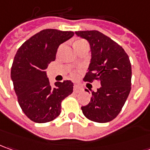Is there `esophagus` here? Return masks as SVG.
<instances>
[{"label":"esophagus","instance_id":"esophagus-1","mask_svg":"<svg viewBox=\"0 0 150 150\" xmlns=\"http://www.w3.org/2000/svg\"><path fill=\"white\" fill-rule=\"evenodd\" d=\"M80 90H81V89H80V88L79 87V86H78V85H74V91H75V92L78 93V92H80Z\"/></svg>","mask_w":150,"mask_h":150}]
</instances>
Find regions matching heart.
I'll use <instances>...</instances> for the list:
<instances>
[{"mask_svg":"<svg viewBox=\"0 0 150 150\" xmlns=\"http://www.w3.org/2000/svg\"><path fill=\"white\" fill-rule=\"evenodd\" d=\"M82 42H85V40H77V41H75V43H74V45L76 44H79V43H82Z\"/></svg>","mask_w":150,"mask_h":150,"instance_id":"obj_1","label":"heart"}]
</instances>
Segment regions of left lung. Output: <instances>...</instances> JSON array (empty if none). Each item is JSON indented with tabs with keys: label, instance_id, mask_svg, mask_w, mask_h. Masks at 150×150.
<instances>
[{
	"label": "left lung",
	"instance_id": "obj_1",
	"mask_svg": "<svg viewBox=\"0 0 150 150\" xmlns=\"http://www.w3.org/2000/svg\"><path fill=\"white\" fill-rule=\"evenodd\" d=\"M75 34L91 46V63L84 80H99L101 85L92 92L91 102L81 107L82 112L92 121L110 122L121 111L131 90L129 56L120 45L98 30H79Z\"/></svg>",
	"mask_w": 150,
	"mask_h": 150
}]
</instances>
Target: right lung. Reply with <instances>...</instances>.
I'll use <instances>...</instances> for the list:
<instances>
[{
	"mask_svg": "<svg viewBox=\"0 0 150 150\" xmlns=\"http://www.w3.org/2000/svg\"><path fill=\"white\" fill-rule=\"evenodd\" d=\"M73 35V31L43 30L24 42L15 55L11 71L14 90L25 115L35 123L59 116L61 101L73 92L70 80L55 82L51 87L45 71L55 59L59 45Z\"/></svg>",
	"mask_w": 150,
	"mask_h": 150,
	"instance_id": "obj_1",
	"label": "right lung"
}]
</instances>
